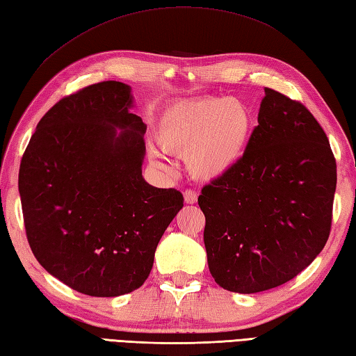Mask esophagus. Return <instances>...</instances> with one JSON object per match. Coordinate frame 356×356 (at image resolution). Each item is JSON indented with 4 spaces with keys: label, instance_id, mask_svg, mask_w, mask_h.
Segmentation results:
<instances>
[{
    "label": "esophagus",
    "instance_id": "1",
    "mask_svg": "<svg viewBox=\"0 0 356 356\" xmlns=\"http://www.w3.org/2000/svg\"><path fill=\"white\" fill-rule=\"evenodd\" d=\"M184 199L186 204H196L197 202V193L195 190H185Z\"/></svg>",
    "mask_w": 356,
    "mask_h": 356
}]
</instances>
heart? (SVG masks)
Here are the masks:
<instances>
[{"label":"heart","mask_w":356,"mask_h":356,"mask_svg":"<svg viewBox=\"0 0 356 356\" xmlns=\"http://www.w3.org/2000/svg\"><path fill=\"white\" fill-rule=\"evenodd\" d=\"M254 132V113L235 96L176 101L160 112L156 140L161 149L184 156L190 176L216 182L241 163ZM154 157L159 159L157 154Z\"/></svg>","instance_id":"obj_1"}]
</instances>
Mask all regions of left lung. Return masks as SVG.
<instances>
[{
    "instance_id": "8db88e82",
    "label": "left lung",
    "mask_w": 356,
    "mask_h": 356,
    "mask_svg": "<svg viewBox=\"0 0 356 356\" xmlns=\"http://www.w3.org/2000/svg\"><path fill=\"white\" fill-rule=\"evenodd\" d=\"M334 190L324 129L300 102L264 88L241 163L197 199L213 279L241 294L294 279L328 240Z\"/></svg>"
}]
</instances>
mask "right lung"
<instances>
[{
    "instance_id": "right-lung-1",
    "label": "right lung",
    "mask_w": 356,
    "mask_h": 356,
    "mask_svg": "<svg viewBox=\"0 0 356 356\" xmlns=\"http://www.w3.org/2000/svg\"><path fill=\"white\" fill-rule=\"evenodd\" d=\"M127 83H93L38 121L23 154L18 191L37 261L77 293L116 297L149 275L182 193L141 174L146 126Z\"/></svg>"
}]
</instances>
